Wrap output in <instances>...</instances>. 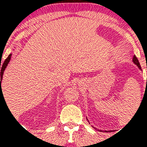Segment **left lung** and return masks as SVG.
Instances as JSON below:
<instances>
[{
    "label": "left lung",
    "mask_w": 147,
    "mask_h": 147,
    "mask_svg": "<svg viewBox=\"0 0 147 147\" xmlns=\"http://www.w3.org/2000/svg\"><path fill=\"white\" fill-rule=\"evenodd\" d=\"M133 62H134V64L137 65V67H138V68H139V69H140V70H141V66H140V65L139 61H138V59H137V58L136 57V55H134V58H133ZM92 127H94L92 126ZM98 131H102V130H98ZM105 131H106V132H107V131H109V132H110V131H111V130H105Z\"/></svg>",
    "instance_id": "8db88e82"
}]
</instances>
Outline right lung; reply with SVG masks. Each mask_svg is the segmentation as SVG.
Masks as SVG:
<instances>
[{
	"label": "right lung",
	"mask_w": 147,
	"mask_h": 147,
	"mask_svg": "<svg viewBox=\"0 0 147 147\" xmlns=\"http://www.w3.org/2000/svg\"><path fill=\"white\" fill-rule=\"evenodd\" d=\"M11 55L12 54H10L8 55V57L5 59V61L3 62V63L2 65H0V69H1V77H0V85H1V88H0V94L2 92V88H1V82H2V78H3V71L5 70L6 67L7 66L8 63L10 62V58H11Z\"/></svg>",
	"instance_id": "add662e5"
}]
</instances>
